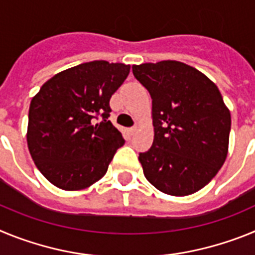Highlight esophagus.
<instances>
[{
	"instance_id": "34e87169",
	"label": "esophagus",
	"mask_w": 255,
	"mask_h": 255,
	"mask_svg": "<svg viewBox=\"0 0 255 255\" xmlns=\"http://www.w3.org/2000/svg\"><path fill=\"white\" fill-rule=\"evenodd\" d=\"M135 131H136V126H132V128H130V129H129V134L130 135L135 134Z\"/></svg>"
}]
</instances>
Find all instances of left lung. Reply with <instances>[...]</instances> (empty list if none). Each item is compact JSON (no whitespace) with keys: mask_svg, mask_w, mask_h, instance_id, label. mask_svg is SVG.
I'll return each mask as SVG.
<instances>
[{"mask_svg":"<svg viewBox=\"0 0 255 255\" xmlns=\"http://www.w3.org/2000/svg\"><path fill=\"white\" fill-rule=\"evenodd\" d=\"M132 74L152 97L154 139L139 153L144 176L168 195L200 190L229 152L231 115L217 85L179 61L132 65Z\"/></svg>","mask_w":255,"mask_h":255,"instance_id":"left-lung-1","label":"left lung"}]
</instances>
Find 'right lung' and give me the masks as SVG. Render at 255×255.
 I'll return each mask as SVG.
<instances>
[{
	"label": "right lung",
	"instance_id": "add662e5",
	"mask_svg": "<svg viewBox=\"0 0 255 255\" xmlns=\"http://www.w3.org/2000/svg\"><path fill=\"white\" fill-rule=\"evenodd\" d=\"M130 65L92 61L47 80L29 107L26 141L40 173L62 190L102 179L125 140L108 120L112 94Z\"/></svg>",
	"mask_w": 255,
	"mask_h": 255
}]
</instances>
